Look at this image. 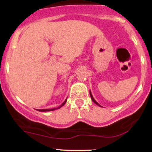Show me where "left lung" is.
<instances>
[{
    "label": "left lung",
    "mask_w": 152,
    "mask_h": 152,
    "mask_svg": "<svg viewBox=\"0 0 152 152\" xmlns=\"http://www.w3.org/2000/svg\"><path fill=\"white\" fill-rule=\"evenodd\" d=\"M90 96H91V100L93 101V102H94V103H95V104H96V105H98L99 106H101V107H102V106H101L100 104H99V103H98V102H96V101L95 99H94V97H93V96H92V94H91V91H90Z\"/></svg>",
    "instance_id": "obj_1"
}]
</instances>
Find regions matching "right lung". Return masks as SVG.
<instances>
[{
    "label": "right lung",
    "instance_id": "obj_1",
    "mask_svg": "<svg viewBox=\"0 0 152 152\" xmlns=\"http://www.w3.org/2000/svg\"><path fill=\"white\" fill-rule=\"evenodd\" d=\"M66 101H67V99H66V100L64 101V103H63V104H61V105L60 106H58V107H57V108H53V109H37V110H38V111H53V110H56V109H60L61 107H62V106H64V104H66Z\"/></svg>",
    "mask_w": 152,
    "mask_h": 152
}]
</instances>
